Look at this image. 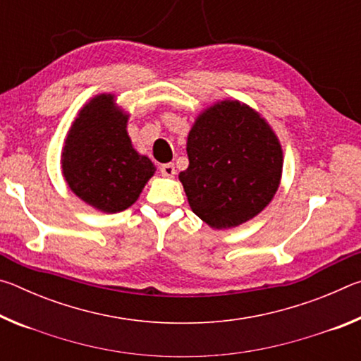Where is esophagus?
<instances>
[{
	"mask_svg": "<svg viewBox=\"0 0 361 361\" xmlns=\"http://www.w3.org/2000/svg\"><path fill=\"white\" fill-rule=\"evenodd\" d=\"M161 173L164 175V176H167V178H173L175 176V166L172 162H169V164H162L161 166Z\"/></svg>",
	"mask_w": 361,
	"mask_h": 361,
	"instance_id": "esophagus-1",
	"label": "esophagus"
}]
</instances>
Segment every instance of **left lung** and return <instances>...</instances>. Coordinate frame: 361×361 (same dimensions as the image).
Instances as JSON below:
<instances>
[{
    "label": "left lung",
    "mask_w": 361,
    "mask_h": 361,
    "mask_svg": "<svg viewBox=\"0 0 361 361\" xmlns=\"http://www.w3.org/2000/svg\"><path fill=\"white\" fill-rule=\"evenodd\" d=\"M189 166L178 178L191 210L213 229H231L276 195L283 151L262 116L239 100L204 109L188 133Z\"/></svg>",
    "instance_id": "1"
}]
</instances>
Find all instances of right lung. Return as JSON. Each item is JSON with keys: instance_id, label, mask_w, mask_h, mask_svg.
I'll list each match as a JSON object with an SVG mask.
<instances>
[{"instance_id": "add662e5", "label": "right lung", "mask_w": 361, "mask_h": 361, "mask_svg": "<svg viewBox=\"0 0 361 361\" xmlns=\"http://www.w3.org/2000/svg\"><path fill=\"white\" fill-rule=\"evenodd\" d=\"M127 121L114 94L95 95L79 109L62 149L66 185L103 213L129 209L156 172L151 159L132 146Z\"/></svg>"}]
</instances>
